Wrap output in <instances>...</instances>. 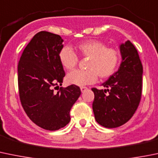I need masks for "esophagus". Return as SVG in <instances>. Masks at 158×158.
<instances>
[{"mask_svg":"<svg viewBox=\"0 0 158 158\" xmlns=\"http://www.w3.org/2000/svg\"><path fill=\"white\" fill-rule=\"evenodd\" d=\"M80 89H81V92H82V93H84V92H85L87 89H88V88L85 86H82V87H80Z\"/></svg>","mask_w":158,"mask_h":158,"instance_id":"1","label":"esophagus"}]
</instances>
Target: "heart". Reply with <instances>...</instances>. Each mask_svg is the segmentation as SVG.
I'll return each mask as SVG.
<instances>
[{"mask_svg": "<svg viewBox=\"0 0 158 158\" xmlns=\"http://www.w3.org/2000/svg\"><path fill=\"white\" fill-rule=\"evenodd\" d=\"M78 54L89 58L86 71L75 70L66 76L69 85L83 86L94 83L98 76L107 78L115 73L120 62V53L116 48H107L100 41L88 40L79 44L76 48ZM59 60L65 70H72L78 63V57L70 47L64 46L59 52Z\"/></svg>", "mask_w": 158, "mask_h": 158, "instance_id": "b5f03b06", "label": "heart"}]
</instances>
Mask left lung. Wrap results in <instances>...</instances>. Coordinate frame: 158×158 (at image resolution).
<instances>
[{
	"instance_id": "8db88e82",
	"label": "left lung",
	"mask_w": 158,
	"mask_h": 158,
	"mask_svg": "<svg viewBox=\"0 0 158 158\" xmlns=\"http://www.w3.org/2000/svg\"><path fill=\"white\" fill-rule=\"evenodd\" d=\"M122 62L117 72L102 84L105 89L93 88V110L96 122L106 128L126 123L134 114L142 93L143 65L130 41L120 45ZM108 93L106 94V92Z\"/></svg>"
}]
</instances>
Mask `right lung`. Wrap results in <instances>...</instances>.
I'll use <instances>...</instances> for the list:
<instances>
[{"label":"right lung","mask_w":158,"mask_h":158,"mask_svg":"<svg viewBox=\"0 0 158 158\" xmlns=\"http://www.w3.org/2000/svg\"><path fill=\"white\" fill-rule=\"evenodd\" d=\"M62 42L59 35L38 32L25 47L18 65L23 109L33 123L48 131H57L69 123V112L81 94L74 85L54 91L65 75L59 60Z\"/></svg>","instance_id":"obj_1"}]
</instances>
